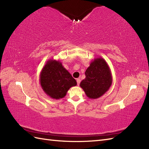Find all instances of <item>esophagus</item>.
I'll list each match as a JSON object with an SVG mask.
<instances>
[{"instance_id":"34e87169","label":"esophagus","mask_w":149,"mask_h":149,"mask_svg":"<svg viewBox=\"0 0 149 149\" xmlns=\"http://www.w3.org/2000/svg\"><path fill=\"white\" fill-rule=\"evenodd\" d=\"M77 85H79L80 83H81V79H77Z\"/></svg>"}]
</instances>
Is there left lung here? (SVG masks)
<instances>
[{"instance_id": "8db88e82", "label": "left lung", "mask_w": 149, "mask_h": 149, "mask_svg": "<svg viewBox=\"0 0 149 149\" xmlns=\"http://www.w3.org/2000/svg\"><path fill=\"white\" fill-rule=\"evenodd\" d=\"M86 78L81 82L86 96L91 99H97L109 89L113 78L109 66L101 57L94 59L85 72Z\"/></svg>"}]
</instances>
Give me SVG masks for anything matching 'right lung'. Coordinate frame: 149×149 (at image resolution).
Wrapping results in <instances>:
<instances>
[{
  "label": "right lung",
  "mask_w": 149,
  "mask_h": 149,
  "mask_svg": "<svg viewBox=\"0 0 149 149\" xmlns=\"http://www.w3.org/2000/svg\"><path fill=\"white\" fill-rule=\"evenodd\" d=\"M40 83L47 95L54 99L65 97L68 90L77 85L71 74L59 60L49 59L40 74Z\"/></svg>",
  "instance_id": "right-lung-1"
}]
</instances>
